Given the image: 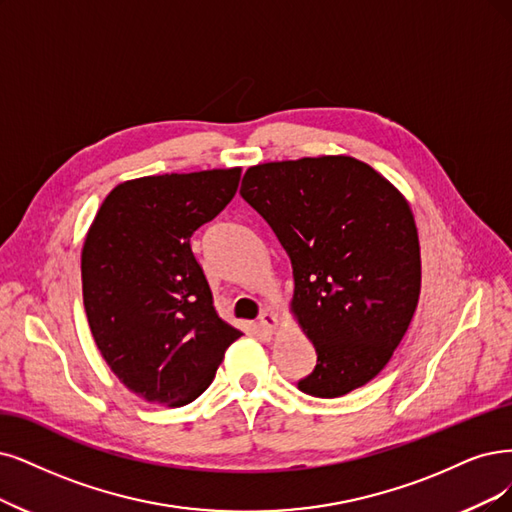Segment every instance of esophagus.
<instances>
[{
    "label": "esophagus",
    "instance_id": "obj_1",
    "mask_svg": "<svg viewBox=\"0 0 512 512\" xmlns=\"http://www.w3.org/2000/svg\"><path fill=\"white\" fill-rule=\"evenodd\" d=\"M276 323H278V318L272 312H261V316H259V329L263 333H272L276 329Z\"/></svg>",
    "mask_w": 512,
    "mask_h": 512
}]
</instances>
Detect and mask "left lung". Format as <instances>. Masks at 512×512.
<instances>
[{
    "mask_svg": "<svg viewBox=\"0 0 512 512\" xmlns=\"http://www.w3.org/2000/svg\"><path fill=\"white\" fill-rule=\"evenodd\" d=\"M240 196L291 259V308L316 348V367L297 388L335 399L371 382L420 297V242L407 200L350 156L251 166Z\"/></svg>",
    "mask_w": 512,
    "mask_h": 512,
    "instance_id": "1",
    "label": "left lung"
}]
</instances>
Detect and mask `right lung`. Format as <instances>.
Segmentation results:
<instances>
[{"instance_id":"1","label":"right lung","mask_w":512,"mask_h":512,"mask_svg":"<svg viewBox=\"0 0 512 512\" xmlns=\"http://www.w3.org/2000/svg\"><path fill=\"white\" fill-rule=\"evenodd\" d=\"M240 168L111 189L82 251L88 325L105 363L147 403L183 407L242 335L217 314L189 238L234 198Z\"/></svg>"}]
</instances>
